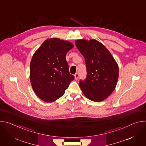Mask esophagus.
Returning <instances> with one entry per match:
<instances>
[{"label": "esophagus", "instance_id": "1", "mask_svg": "<svg viewBox=\"0 0 146 146\" xmlns=\"http://www.w3.org/2000/svg\"><path fill=\"white\" fill-rule=\"evenodd\" d=\"M78 77H79V74H78V73H76V74H74V77H75V79H76V80H78Z\"/></svg>", "mask_w": 146, "mask_h": 146}]
</instances>
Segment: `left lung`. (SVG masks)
<instances>
[{
  "label": "left lung",
  "mask_w": 146,
  "mask_h": 146,
  "mask_svg": "<svg viewBox=\"0 0 146 146\" xmlns=\"http://www.w3.org/2000/svg\"><path fill=\"white\" fill-rule=\"evenodd\" d=\"M75 44L84 56L87 72L85 80L79 86L90 100L102 102L114 91L118 78V66L113 56L99 41L92 39L77 40Z\"/></svg>",
  "instance_id": "1"
}]
</instances>
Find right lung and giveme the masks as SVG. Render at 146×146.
Listing matches in <instances>:
<instances>
[{
	"mask_svg": "<svg viewBox=\"0 0 146 146\" xmlns=\"http://www.w3.org/2000/svg\"><path fill=\"white\" fill-rule=\"evenodd\" d=\"M72 43L58 38L45 40L33 54L30 64V81L37 96L46 102L63 95L74 79L66 60Z\"/></svg>",
	"mask_w": 146,
	"mask_h": 146,
	"instance_id": "1",
	"label": "right lung"
}]
</instances>
